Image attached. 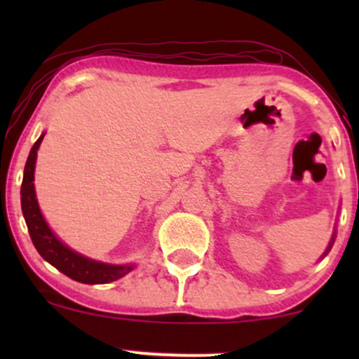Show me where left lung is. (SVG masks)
Masks as SVG:
<instances>
[{
	"label": "left lung",
	"instance_id": "8db88e82",
	"mask_svg": "<svg viewBox=\"0 0 359 359\" xmlns=\"http://www.w3.org/2000/svg\"><path fill=\"white\" fill-rule=\"evenodd\" d=\"M334 240H336V233H332V238H331V241H329V245H327V248H325V251L323 253V258L325 257V255L329 253V251H331V248H332V245H334Z\"/></svg>",
	"mask_w": 359,
	"mask_h": 359
}]
</instances>
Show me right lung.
<instances>
[{
  "mask_svg": "<svg viewBox=\"0 0 359 359\" xmlns=\"http://www.w3.org/2000/svg\"><path fill=\"white\" fill-rule=\"evenodd\" d=\"M43 137L45 133L40 135L35 145L32 147L30 155H28L27 163H25L22 192H20L23 217L36 251L45 262H48L52 266H55L57 270L67 275L69 278L76 280V282L94 285V283H109L125 277L126 273H130L135 269L133 263H130V265H111V263L97 262V259L84 257V255L69 248L65 243H62L45 221L43 214L40 211L39 201H36L34 184L36 151H39Z\"/></svg>",
  "mask_w": 359,
  "mask_h": 359,
  "instance_id": "obj_1",
  "label": "right lung"
}]
</instances>
